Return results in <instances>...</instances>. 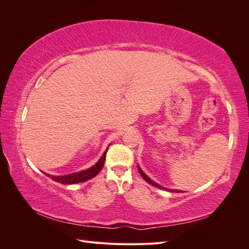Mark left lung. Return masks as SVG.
<instances>
[{
	"mask_svg": "<svg viewBox=\"0 0 249 249\" xmlns=\"http://www.w3.org/2000/svg\"><path fill=\"white\" fill-rule=\"evenodd\" d=\"M138 170H139V172H140V175H141V177L144 178L146 182L148 183V184H150V185H153V186H155V187H157V188H160V189H163V190H167V191H169V192H178V193H179V192H183V191H180V190H173V189H167V188H164V187H162L161 185H159V184H157V183H155L154 180H152L150 179L144 172H143L142 170H141V168L138 166Z\"/></svg>",
	"mask_w": 249,
	"mask_h": 249,
	"instance_id": "left-lung-1",
	"label": "left lung"
}]
</instances>
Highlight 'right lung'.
I'll return each instance as SVG.
<instances>
[{
    "instance_id": "1",
    "label": "right lung",
    "mask_w": 249,
    "mask_h": 249,
    "mask_svg": "<svg viewBox=\"0 0 249 249\" xmlns=\"http://www.w3.org/2000/svg\"><path fill=\"white\" fill-rule=\"evenodd\" d=\"M108 148L105 150V153L101 157V159L97 161V163L95 165H93L92 167H90L86 170H83V171L76 172V173H71V175H66V176H59V177L50 176V175H48V173H44V175L50 177L53 180H55V182L61 183L64 185H71V184L85 182V180H88L90 178H94L97 173L102 170L104 164H105V160H106V154L108 152Z\"/></svg>"
}]
</instances>
